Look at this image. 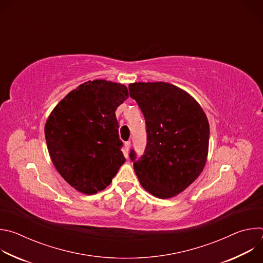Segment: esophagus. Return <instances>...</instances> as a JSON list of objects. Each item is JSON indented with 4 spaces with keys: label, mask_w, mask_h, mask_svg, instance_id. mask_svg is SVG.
Segmentation results:
<instances>
[{
    "label": "esophagus",
    "mask_w": 263,
    "mask_h": 263,
    "mask_svg": "<svg viewBox=\"0 0 263 263\" xmlns=\"http://www.w3.org/2000/svg\"><path fill=\"white\" fill-rule=\"evenodd\" d=\"M130 145H131V142H130V141H126V142H125V144H124V146H125V151H124V153H125L126 158L128 157V152H129Z\"/></svg>",
    "instance_id": "1"
}]
</instances>
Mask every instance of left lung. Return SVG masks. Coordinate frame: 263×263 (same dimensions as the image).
I'll list each match as a JSON object with an SVG mask.
<instances>
[{
	"label": "left lung",
	"mask_w": 263,
	"mask_h": 263,
	"mask_svg": "<svg viewBox=\"0 0 263 263\" xmlns=\"http://www.w3.org/2000/svg\"><path fill=\"white\" fill-rule=\"evenodd\" d=\"M130 97L146 125L144 154L130 158L143 189L159 199L185 191L203 172L209 146V123L200 104L185 90L165 82L129 84Z\"/></svg>",
	"instance_id": "obj_1"
}]
</instances>
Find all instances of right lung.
<instances>
[{"label": "right lung", "instance_id": "obj_1", "mask_svg": "<svg viewBox=\"0 0 263 263\" xmlns=\"http://www.w3.org/2000/svg\"><path fill=\"white\" fill-rule=\"evenodd\" d=\"M128 98L124 84L98 79L68 92L52 110L45 126L49 154L76 191L105 190L125 163L116 110Z\"/></svg>", "mask_w": 263, "mask_h": 263}]
</instances>
